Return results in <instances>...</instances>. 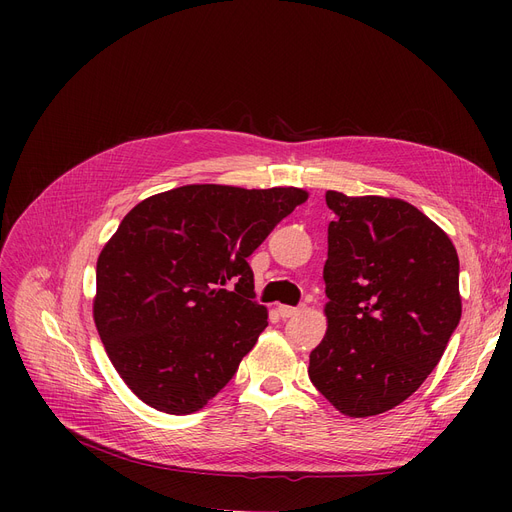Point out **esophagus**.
Masks as SVG:
<instances>
[{"mask_svg": "<svg viewBox=\"0 0 512 512\" xmlns=\"http://www.w3.org/2000/svg\"><path fill=\"white\" fill-rule=\"evenodd\" d=\"M299 307H288V305H280L278 307V313H280V317L282 319H288V317H294V315H299Z\"/></svg>", "mask_w": 512, "mask_h": 512, "instance_id": "34e87169", "label": "esophagus"}]
</instances>
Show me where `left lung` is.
<instances>
[{"instance_id": "1", "label": "left lung", "mask_w": 512, "mask_h": 512, "mask_svg": "<svg viewBox=\"0 0 512 512\" xmlns=\"http://www.w3.org/2000/svg\"><path fill=\"white\" fill-rule=\"evenodd\" d=\"M326 203L328 332L309 378L342 415H380L425 382L459 326V255L402 199L328 191Z\"/></svg>"}]
</instances>
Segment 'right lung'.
Masks as SVG:
<instances>
[{"mask_svg": "<svg viewBox=\"0 0 512 512\" xmlns=\"http://www.w3.org/2000/svg\"><path fill=\"white\" fill-rule=\"evenodd\" d=\"M294 186L186 184L132 207L97 259L93 319L145 405L203 409L267 326L247 257L307 201Z\"/></svg>", "mask_w": 512, "mask_h": 512, "instance_id": "1", "label": "right lung"}]
</instances>
